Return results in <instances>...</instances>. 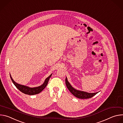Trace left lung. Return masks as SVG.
I'll return each mask as SVG.
<instances>
[{"label":"left lung","instance_id":"obj_1","mask_svg":"<svg viewBox=\"0 0 123 123\" xmlns=\"http://www.w3.org/2000/svg\"><path fill=\"white\" fill-rule=\"evenodd\" d=\"M65 83L66 86L68 90L74 96H75L76 97L79 98V99H88L92 97L93 96L96 95L98 92L95 93H88L82 91H77L75 89H74L72 86L70 85L69 82L68 81L67 78H66L65 80Z\"/></svg>","mask_w":123,"mask_h":123}]
</instances>
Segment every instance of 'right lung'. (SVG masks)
Returning a JSON list of instances; mask_svg holds the SVG:
<instances>
[{"label": "right lung", "instance_id": "add662e5", "mask_svg": "<svg viewBox=\"0 0 123 123\" xmlns=\"http://www.w3.org/2000/svg\"><path fill=\"white\" fill-rule=\"evenodd\" d=\"M51 75H52V74H50L48 77H47L46 79V80L43 85H42L41 86H39L33 87V88L32 87H31H31H29L28 86H25L24 85H21L17 84L13 81V80L12 79L11 75H10V77H11V79L12 83L15 85V86L16 87V88H17L20 92H23L26 94L31 95L37 94L40 93L45 88L46 86H47V85L48 84V83L49 82V80L50 77L51 76Z\"/></svg>", "mask_w": 123, "mask_h": 123}]
</instances>
